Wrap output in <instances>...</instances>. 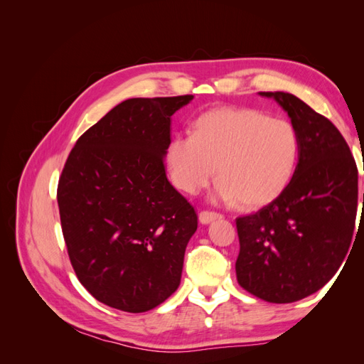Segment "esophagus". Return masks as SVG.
Listing matches in <instances>:
<instances>
[{
	"label": "esophagus",
	"mask_w": 364,
	"mask_h": 364,
	"mask_svg": "<svg viewBox=\"0 0 364 364\" xmlns=\"http://www.w3.org/2000/svg\"><path fill=\"white\" fill-rule=\"evenodd\" d=\"M222 217H223V215H222V214H218V213L202 211V213L199 214V222H200L202 225H208V223L214 222V220H220Z\"/></svg>",
	"instance_id": "1"
}]
</instances>
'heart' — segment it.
Returning <instances> with one entry per match:
<instances>
[{"label": "heart", "mask_w": 364, "mask_h": 364, "mask_svg": "<svg viewBox=\"0 0 364 364\" xmlns=\"http://www.w3.org/2000/svg\"><path fill=\"white\" fill-rule=\"evenodd\" d=\"M297 151L299 139L289 121L255 109L220 107L196 121L194 135L171 139L167 162L183 193L197 194L218 174L217 200L261 208L287 188Z\"/></svg>", "instance_id": "1"}]
</instances>
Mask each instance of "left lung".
<instances>
[{"mask_svg": "<svg viewBox=\"0 0 364 364\" xmlns=\"http://www.w3.org/2000/svg\"><path fill=\"white\" fill-rule=\"evenodd\" d=\"M289 114L299 139L287 188L258 213L238 217V284L273 304L321 290L343 262L354 235L358 171L338 129L289 92H259ZM364 202V200H363Z\"/></svg>", "mask_w": 364, "mask_h": 364, "instance_id": "left-lung-1", "label": "left lung"}]
</instances>
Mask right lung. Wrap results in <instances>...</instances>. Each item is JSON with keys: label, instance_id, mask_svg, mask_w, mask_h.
<instances>
[{"label": "right lung", "instance_id": "obj_1", "mask_svg": "<svg viewBox=\"0 0 364 364\" xmlns=\"http://www.w3.org/2000/svg\"><path fill=\"white\" fill-rule=\"evenodd\" d=\"M193 95L129 98L77 139L58 186L73 269L97 301L144 313L178 290L194 208L165 174L171 115Z\"/></svg>", "mask_w": 364, "mask_h": 364}]
</instances>
